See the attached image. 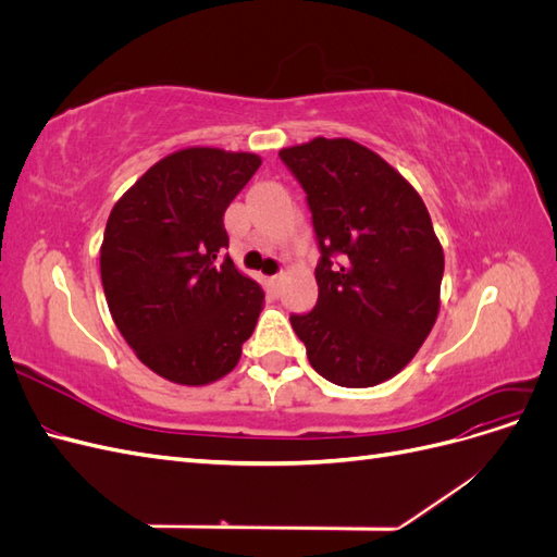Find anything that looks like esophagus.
<instances>
[{
  "instance_id": "esophagus-1",
  "label": "esophagus",
  "mask_w": 557,
  "mask_h": 557,
  "mask_svg": "<svg viewBox=\"0 0 557 557\" xmlns=\"http://www.w3.org/2000/svg\"><path fill=\"white\" fill-rule=\"evenodd\" d=\"M285 281V274L281 272V274H276V276H272V285H276V288H278V285Z\"/></svg>"
}]
</instances>
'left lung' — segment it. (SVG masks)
Listing matches in <instances>:
<instances>
[{
  "label": "left lung",
  "instance_id": "1",
  "mask_svg": "<svg viewBox=\"0 0 557 557\" xmlns=\"http://www.w3.org/2000/svg\"><path fill=\"white\" fill-rule=\"evenodd\" d=\"M278 156L307 190L323 252L318 305L290 318L311 367L344 387L393 379L442 305L444 248L425 201L395 166L346 137H315Z\"/></svg>",
  "mask_w": 557,
  "mask_h": 557
}]
</instances>
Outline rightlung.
<instances>
[{
  "label": "right lung",
  "instance_id": "add662e5",
  "mask_svg": "<svg viewBox=\"0 0 557 557\" xmlns=\"http://www.w3.org/2000/svg\"><path fill=\"white\" fill-rule=\"evenodd\" d=\"M244 150L190 146L158 160L115 201L99 269L115 327L150 372L178 385L230 374L264 293L227 248L223 215L258 172Z\"/></svg>",
  "mask_w": 557,
  "mask_h": 557
}]
</instances>
